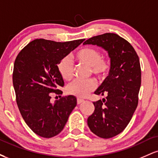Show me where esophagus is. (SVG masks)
Here are the masks:
<instances>
[{"mask_svg":"<svg viewBox=\"0 0 158 158\" xmlns=\"http://www.w3.org/2000/svg\"><path fill=\"white\" fill-rule=\"evenodd\" d=\"M84 101H85L84 99H79V98H78V99H77V104H81V103L84 102Z\"/></svg>","mask_w":158,"mask_h":158,"instance_id":"1","label":"esophagus"}]
</instances>
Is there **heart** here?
<instances>
[{"label":"heart","instance_id":"1","mask_svg":"<svg viewBox=\"0 0 158 158\" xmlns=\"http://www.w3.org/2000/svg\"><path fill=\"white\" fill-rule=\"evenodd\" d=\"M79 62L90 66L91 73L98 79H102L109 73L110 61L102 57V52L93 47H84L79 49L74 55ZM58 71L63 79L68 81L73 77L74 69L72 61L69 57H64L57 65ZM97 83L93 79L79 80L75 79L67 87V91L70 95L79 98L86 97L90 92L95 90Z\"/></svg>","mask_w":158,"mask_h":158}]
</instances>
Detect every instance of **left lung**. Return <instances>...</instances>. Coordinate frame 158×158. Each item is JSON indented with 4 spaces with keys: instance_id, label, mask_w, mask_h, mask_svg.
I'll return each instance as SVG.
<instances>
[{
    "instance_id": "left-lung-1",
    "label": "left lung",
    "mask_w": 158,
    "mask_h": 158,
    "mask_svg": "<svg viewBox=\"0 0 158 158\" xmlns=\"http://www.w3.org/2000/svg\"><path fill=\"white\" fill-rule=\"evenodd\" d=\"M83 44L102 47L110 58L109 75L94 93L106 94V99L93 102L95 109L88 119L94 134L110 138L126 128L138 105L141 85L139 57L131 44L115 33L94 36Z\"/></svg>"
}]
</instances>
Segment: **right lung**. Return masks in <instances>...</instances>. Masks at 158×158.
Listing matches in <instances>:
<instances>
[{
  "mask_svg": "<svg viewBox=\"0 0 158 158\" xmlns=\"http://www.w3.org/2000/svg\"><path fill=\"white\" fill-rule=\"evenodd\" d=\"M84 41L35 39L16 57L12 73L16 102L25 123L39 136L50 138L59 135L77 106V98L72 95L54 103L50 99L52 94H62L59 88L64 85L58 64Z\"/></svg>",
  "mask_w": 158,
  "mask_h": 158,
  "instance_id": "right-lung-1",
  "label": "right lung"
}]
</instances>
